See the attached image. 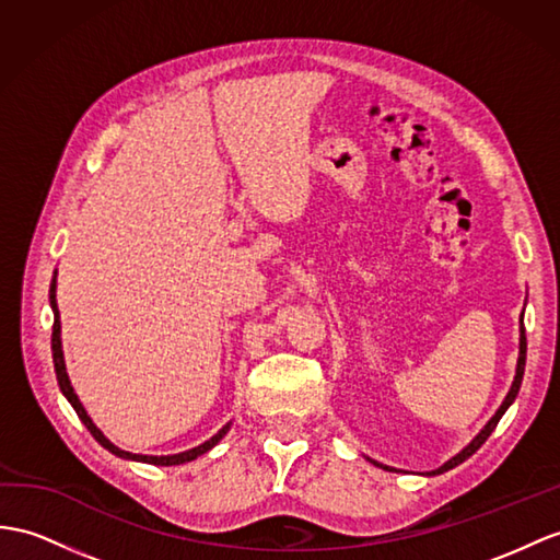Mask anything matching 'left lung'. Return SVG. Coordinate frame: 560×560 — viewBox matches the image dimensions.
Wrapping results in <instances>:
<instances>
[{"label": "left lung", "mask_w": 560, "mask_h": 560, "mask_svg": "<svg viewBox=\"0 0 560 560\" xmlns=\"http://www.w3.org/2000/svg\"><path fill=\"white\" fill-rule=\"evenodd\" d=\"M525 359H527V339H525V323H523V316H521V351H517V365H515V377H513V385H511V389H509V394H506V399L501 401V406L497 408V413L487 420V425L475 434V438L470 440V444H466L460 448V452L456 454V456H452L448 458L444 466H440L438 470H430L428 475H442V472H446V470H452V468H456L458 463H463L466 458H470L477 448H480L485 442H487V438L489 434L494 432V428H497V422L501 420V416L509 411V406L515 401V397H517V392H521V385H523V375H525ZM373 463V466H377V468H385V470H392L389 466H383V463H377V460H373V458H368Z\"/></svg>", "instance_id": "8db88e82"}]
</instances>
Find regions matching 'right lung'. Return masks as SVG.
<instances>
[{"instance_id":"right-lung-1","label":"right lung","mask_w":560,"mask_h":560,"mask_svg":"<svg viewBox=\"0 0 560 560\" xmlns=\"http://www.w3.org/2000/svg\"><path fill=\"white\" fill-rule=\"evenodd\" d=\"M49 306H51V311H54V327H51V359H54V373H57V380H59V389H61L63 397L68 399V404H71V406L75 408L78 418L83 420V425L90 430L92 438L97 440V442L106 448V452H112L114 456H118V458H126V460L152 463V466H180V463L195 460V458H199L201 454L211 452V448L225 438V434H228V430H230V425H233V422H225V425H223L221 430H218L211 440L203 442V444H199V446H195V448H187V452H180V454H171V456H144V454L122 452V448H118L112 440H106V434H104L97 425H94L92 418H90V416H88V411H85V406L80 404L78 394H75V389H73V385H71V380H68V373H66L63 347H61V318H59V306H57V270H54L51 284H49Z\"/></svg>"}]
</instances>
